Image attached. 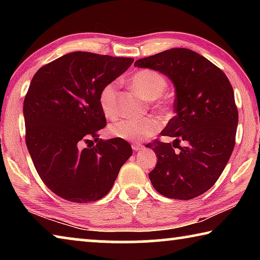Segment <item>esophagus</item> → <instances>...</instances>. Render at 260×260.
<instances>
[{
    "instance_id": "34e87169",
    "label": "esophagus",
    "mask_w": 260,
    "mask_h": 260,
    "mask_svg": "<svg viewBox=\"0 0 260 260\" xmlns=\"http://www.w3.org/2000/svg\"><path fill=\"white\" fill-rule=\"evenodd\" d=\"M143 148H144V146H143V144H141V143H138V142H134V143H132V149H133L134 151L142 150Z\"/></svg>"
}]
</instances>
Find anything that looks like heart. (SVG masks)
<instances>
[{
    "label": "heart",
    "instance_id": "b5f03b06",
    "mask_svg": "<svg viewBox=\"0 0 260 260\" xmlns=\"http://www.w3.org/2000/svg\"><path fill=\"white\" fill-rule=\"evenodd\" d=\"M131 86L138 90L147 101H153V107L162 113L170 111L169 104L159 98L167 88L166 79L152 70H140L129 79ZM99 103L107 118L118 114V82L110 81L102 87L99 95ZM160 129V122L155 117H146L140 120L120 119L112 122L109 132L113 138L140 142L155 135Z\"/></svg>",
    "mask_w": 260,
    "mask_h": 260
}]
</instances>
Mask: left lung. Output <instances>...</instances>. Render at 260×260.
<instances>
[{
  "label": "left lung",
  "instance_id": "obj_1",
  "mask_svg": "<svg viewBox=\"0 0 260 260\" xmlns=\"http://www.w3.org/2000/svg\"><path fill=\"white\" fill-rule=\"evenodd\" d=\"M134 65L159 71L175 87V116L161 132L174 138L173 146L159 140L147 144L158 158L149 173L152 186L169 199H195L219 179L235 146L239 112L231 82L209 59L186 48L165 50ZM182 140L185 146H180Z\"/></svg>",
  "mask_w": 260,
  "mask_h": 260
}]
</instances>
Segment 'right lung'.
I'll use <instances>...</instances> for the list:
<instances>
[{"label": "right lung", "instance_id": "1", "mask_svg": "<svg viewBox=\"0 0 260 260\" xmlns=\"http://www.w3.org/2000/svg\"><path fill=\"white\" fill-rule=\"evenodd\" d=\"M133 61L74 51L34 74L24 100L26 146L42 181L61 199L74 203L101 200L133 153L125 140H99L107 126L100 91Z\"/></svg>", "mask_w": 260, "mask_h": 260}]
</instances>
